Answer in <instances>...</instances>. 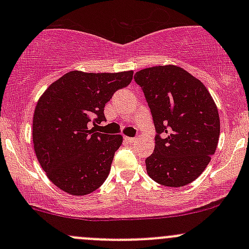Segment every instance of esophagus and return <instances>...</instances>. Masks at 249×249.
Returning a JSON list of instances; mask_svg holds the SVG:
<instances>
[{
  "instance_id": "34e87169",
  "label": "esophagus",
  "mask_w": 249,
  "mask_h": 249,
  "mask_svg": "<svg viewBox=\"0 0 249 249\" xmlns=\"http://www.w3.org/2000/svg\"><path fill=\"white\" fill-rule=\"evenodd\" d=\"M136 137H125V141H126L127 143H130V144H131V143H135L136 142Z\"/></svg>"
}]
</instances>
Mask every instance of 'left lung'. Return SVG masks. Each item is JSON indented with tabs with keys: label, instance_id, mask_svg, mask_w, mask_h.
<instances>
[{
	"label": "left lung",
	"instance_id": "8db88e82",
	"mask_svg": "<svg viewBox=\"0 0 249 249\" xmlns=\"http://www.w3.org/2000/svg\"><path fill=\"white\" fill-rule=\"evenodd\" d=\"M134 78L157 131L154 153L145 159L148 176L165 187H184L214 154L220 134L217 106L205 85L178 66L148 67Z\"/></svg>",
	"mask_w": 249,
	"mask_h": 249
}]
</instances>
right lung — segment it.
<instances>
[{"label": "right lung", "mask_w": 249, "mask_h": 249, "mask_svg": "<svg viewBox=\"0 0 249 249\" xmlns=\"http://www.w3.org/2000/svg\"><path fill=\"white\" fill-rule=\"evenodd\" d=\"M132 71L85 73L71 71L55 80L35 108L32 141L48 178L71 195L99 189L110 171L120 135L89 130V123L106 120L105 105L127 87Z\"/></svg>", "instance_id": "add662e5"}]
</instances>
